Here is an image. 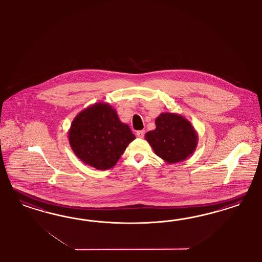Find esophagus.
<instances>
[{"label": "esophagus", "instance_id": "esophagus-1", "mask_svg": "<svg viewBox=\"0 0 262 262\" xmlns=\"http://www.w3.org/2000/svg\"><path fill=\"white\" fill-rule=\"evenodd\" d=\"M144 135H145V130H138V132L136 133V136L139 137V138H143Z\"/></svg>", "mask_w": 262, "mask_h": 262}]
</instances>
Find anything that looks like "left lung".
I'll return each instance as SVG.
<instances>
[{"label": "left lung", "instance_id": "1", "mask_svg": "<svg viewBox=\"0 0 262 262\" xmlns=\"http://www.w3.org/2000/svg\"><path fill=\"white\" fill-rule=\"evenodd\" d=\"M156 128L145 135L155 154L167 163L182 162L198 145V134L183 115L164 112L156 119Z\"/></svg>", "mask_w": 262, "mask_h": 262}]
</instances>
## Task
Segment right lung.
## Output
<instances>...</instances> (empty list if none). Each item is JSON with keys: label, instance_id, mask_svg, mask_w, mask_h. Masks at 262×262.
Returning <instances> with one entry per match:
<instances>
[{"label": "right lung", "instance_id": "add662e5", "mask_svg": "<svg viewBox=\"0 0 262 262\" xmlns=\"http://www.w3.org/2000/svg\"><path fill=\"white\" fill-rule=\"evenodd\" d=\"M68 138L74 154L84 164L107 170L117 163L135 135L110 103H96L74 118Z\"/></svg>", "mask_w": 262, "mask_h": 262}]
</instances>
